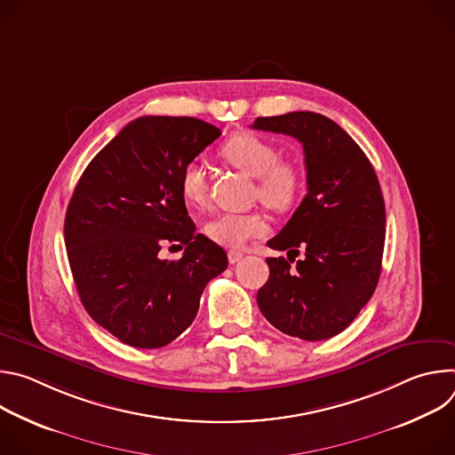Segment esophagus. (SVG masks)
<instances>
[{
    "mask_svg": "<svg viewBox=\"0 0 455 455\" xmlns=\"http://www.w3.org/2000/svg\"><path fill=\"white\" fill-rule=\"evenodd\" d=\"M243 255H244V253L239 251V250H230V251H228V261H230L232 265H235V263L241 261Z\"/></svg>",
    "mask_w": 455,
    "mask_h": 455,
    "instance_id": "34e87169",
    "label": "esophagus"
}]
</instances>
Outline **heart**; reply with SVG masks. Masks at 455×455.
Here are the masks:
<instances>
[{
    "label": "heart",
    "instance_id": "b5f03b06",
    "mask_svg": "<svg viewBox=\"0 0 455 455\" xmlns=\"http://www.w3.org/2000/svg\"><path fill=\"white\" fill-rule=\"evenodd\" d=\"M221 158L255 178L253 198L261 200L275 212L290 211L300 198L304 176L297 164L281 160V151L270 140L253 133H237L220 149ZM180 194L185 204L204 207L209 196L205 171L200 162H188L180 172ZM267 221L261 212H223L212 218L205 232L211 241L221 246H243L251 237L265 234Z\"/></svg>",
    "mask_w": 455,
    "mask_h": 455
}]
</instances>
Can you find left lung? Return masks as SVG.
<instances>
[{
	"mask_svg": "<svg viewBox=\"0 0 455 455\" xmlns=\"http://www.w3.org/2000/svg\"><path fill=\"white\" fill-rule=\"evenodd\" d=\"M251 127L297 139L307 180L302 204L268 241L288 250V259H267L270 277L257 291L259 309L290 337L331 339L355 320L379 279L385 204L378 176L358 144L320 113L259 116ZM300 251L305 257L293 266Z\"/></svg>",
	"mask_w": 455,
	"mask_h": 455,
	"instance_id": "8db88e82",
	"label": "left lung"
}]
</instances>
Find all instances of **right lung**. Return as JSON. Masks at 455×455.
<instances>
[{
    "label": "right lung",
    "instance_id": "right-lung-1",
    "mask_svg": "<svg viewBox=\"0 0 455 455\" xmlns=\"http://www.w3.org/2000/svg\"><path fill=\"white\" fill-rule=\"evenodd\" d=\"M221 135L192 116H140L88 164L64 220V243L88 315L120 342L156 349L194 320L225 250L196 234L180 172ZM186 246L178 262L165 245Z\"/></svg>",
    "mask_w": 455,
    "mask_h": 455
}]
</instances>
